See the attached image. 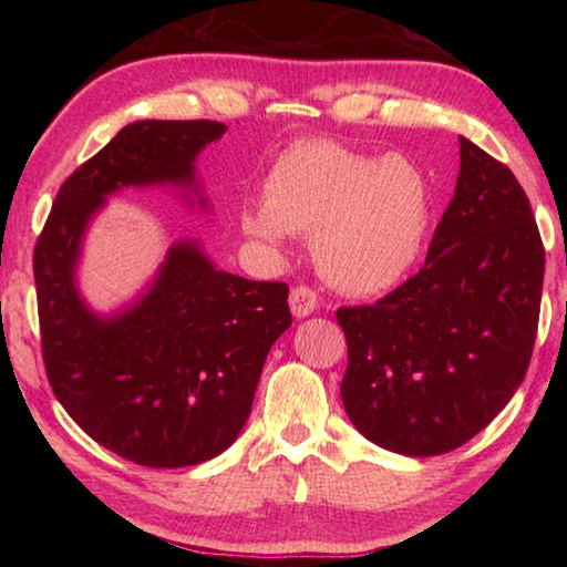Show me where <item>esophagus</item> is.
<instances>
[{
	"instance_id": "34e87169",
	"label": "esophagus",
	"mask_w": 567,
	"mask_h": 567,
	"mask_svg": "<svg viewBox=\"0 0 567 567\" xmlns=\"http://www.w3.org/2000/svg\"><path fill=\"white\" fill-rule=\"evenodd\" d=\"M318 305H320V297H318V292L312 290L310 285L292 287L290 307H292L295 318H307V315H312L315 310H318Z\"/></svg>"
}]
</instances>
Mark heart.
I'll return each mask as SVG.
<instances>
[{"label":"heart","mask_w":567,"mask_h":567,"mask_svg":"<svg viewBox=\"0 0 567 567\" xmlns=\"http://www.w3.org/2000/svg\"><path fill=\"white\" fill-rule=\"evenodd\" d=\"M430 225L427 177L402 155L372 157L334 140H302L265 177V205L243 213L247 235L315 237L320 270L348 292H380L420 257Z\"/></svg>","instance_id":"heart-1"}]
</instances>
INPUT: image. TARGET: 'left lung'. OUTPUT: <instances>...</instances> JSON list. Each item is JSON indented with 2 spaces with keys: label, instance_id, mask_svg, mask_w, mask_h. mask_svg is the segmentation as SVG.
Segmentation results:
<instances>
[{
  "label": "left lung",
  "instance_id": "left-lung-1",
  "mask_svg": "<svg viewBox=\"0 0 567 567\" xmlns=\"http://www.w3.org/2000/svg\"><path fill=\"white\" fill-rule=\"evenodd\" d=\"M455 197L425 265L375 305L340 307L342 405L372 443L450 453L520 385L533 358L545 247L511 167L460 137Z\"/></svg>",
  "mask_w": 567,
  "mask_h": 567
}]
</instances>
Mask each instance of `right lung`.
I'll return each instance as SVG.
<instances>
[{
  "label": "right lung",
  "instance_id": "obj_1",
  "mask_svg": "<svg viewBox=\"0 0 567 567\" xmlns=\"http://www.w3.org/2000/svg\"><path fill=\"white\" fill-rule=\"evenodd\" d=\"M213 120H142L62 182L34 245L42 360L54 398L94 443L145 467H185L235 443L272 342L292 324L285 282L219 272L197 245L169 249L155 285L114 320L74 290V262L104 195L192 185V162L223 137Z\"/></svg>",
  "mask_w": 567,
  "mask_h": 567
}]
</instances>
